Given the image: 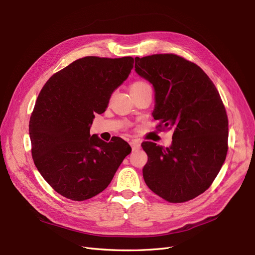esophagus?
<instances>
[{"mask_svg":"<svg viewBox=\"0 0 255 255\" xmlns=\"http://www.w3.org/2000/svg\"><path fill=\"white\" fill-rule=\"evenodd\" d=\"M130 145H131V148H132V151H137V150L140 149V143H139V141L137 139H132L130 141Z\"/></svg>","mask_w":255,"mask_h":255,"instance_id":"esophagus-1","label":"esophagus"}]
</instances>
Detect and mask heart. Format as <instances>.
<instances>
[{
    "instance_id": "obj_1",
    "label": "heart",
    "mask_w": 255,
    "mask_h": 255,
    "mask_svg": "<svg viewBox=\"0 0 255 255\" xmlns=\"http://www.w3.org/2000/svg\"><path fill=\"white\" fill-rule=\"evenodd\" d=\"M146 87H150L148 84L142 82V80H137L134 84L131 86V89H137V88H146Z\"/></svg>"
}]
</instances>
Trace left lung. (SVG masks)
Here are the masks:
<instances>
[{"mask_svg": "<svg viewBox=\"0 0 255 255\" xmlns=\"http://www.w3.org/2000/svg\"><path fill=\"white\" fill-rule=\"evenodd\" d=\"M135 71L153 85L158 126L173 130L169 148L141 143L148 155L143 180L169 203L188 202L209 188L225 161L229 120L223 102L203 69L177 55L136 57Z\"/></svg>", "mask_w": 255, "mask_h": 255, "instance_id": "left-lung-1", "label": "left lung"}]
</instances>
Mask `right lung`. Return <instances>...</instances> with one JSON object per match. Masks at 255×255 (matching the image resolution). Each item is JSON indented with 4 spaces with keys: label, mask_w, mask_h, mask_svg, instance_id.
<instances>
[{
    "label": "right lung",
    "mask_w": 255,
    "mask_h": 255,
    "mask_svg": "<svg viewBox=\"0 0 255 255\" xmlns=\"http://www.w3.org/2000/svg\"><path fill=\"white\" fill-rule=\"evenodd\" d=\"M133 63L131 57L78 59L39 93L29 125L32 156L43 179L64 197L82 202L99 194L130 154L124 139L114 136L106 142L91 136L90 128Z\"/></svg>",
    "instance_id": "1"
}]
</instances>
